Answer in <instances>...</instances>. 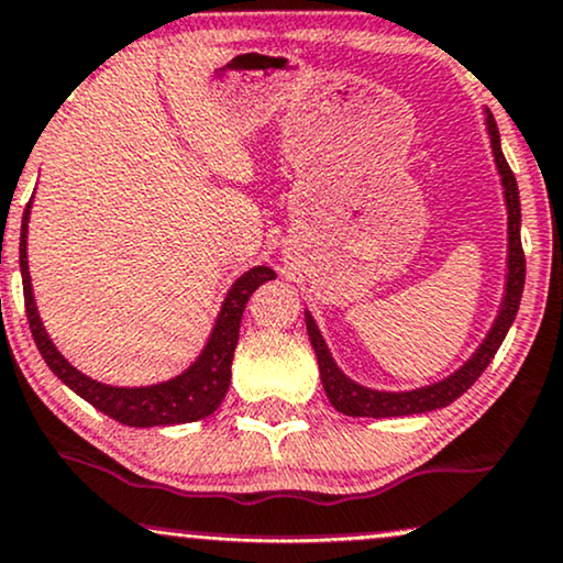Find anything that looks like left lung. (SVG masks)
Wrapping results in <instances>:
<instances>
[{"label": "left lung", "mask_w": 563, "mask_h": 563, "mask_svg": "<svg viewBox=\"0 0 563 563\" xmlns=\"http://www.w3.org/2000/svg\"><path fill=\"white\" fill-rule=\"evenodd\" d=\"M488 133H490V145H494V156L498 175H501L504 183V198L506 208H509V276H506V295L501 313H498L494 329L485 336L481 350L475 352L473 360L456 371L454 376H449L441 384H433L428 388H418V391H405V394H386V391H373V388L357 386L355 380H350L342 371L334 365L329 350H325L321 331L310 313H305V323H308V336L310 344H313L318 367H321V384L325 388V397H329L331 405H334L339 412L350 415V418H401V415H418V412H430V409H439L451 405L454 399H460L470 386L475 384L477 378L483 376V371L488 367L490 360L501 346L506 331H509L511 321H515L519 300H522L525 289V250H522V238H519V190L517 179L511 166L506 164L504 151H501V137H498V128L494 114H488Z\"/></svg>", "instance_id": "8db88e82"}]
</instances>
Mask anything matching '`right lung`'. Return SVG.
<instances>
[{"label": "right lung", "instance_id": "add662e5", "mask_svg": "<svg viewBox=\"0 0 563 563\" xmlns=\"http://www.w3.org/2000/svg\"><path fill=\"white\" fill-rule=\"evenodd\" d=\"M27 217H31V203L23 211V227H20V271H23V295H25V313L27 325H31L33 342H36L41 357L52 367V373L62 384L73 388L78 397L88 405L101 409L103 415L133 428H151V426H177V422H196L217 412L221 399L227 397L229 380H232V357L234 346L240 339L242 310L250 300V295L261 287L263 282L276 279V274L266 266L250 268L242 274L234 287L229 289L224 305H221L219 321L213 325V334L208 339L203 355L192 363L183 376L166 380V384L143 386V388H117L103 386L82 376L75 371L65 357L59 355L57 346L46 336L41 325L36 302L31 292V274H27V255H25V238H27Z\"/></svg>", "mask_w": 563, "mask_h": 563}]
</instances>
